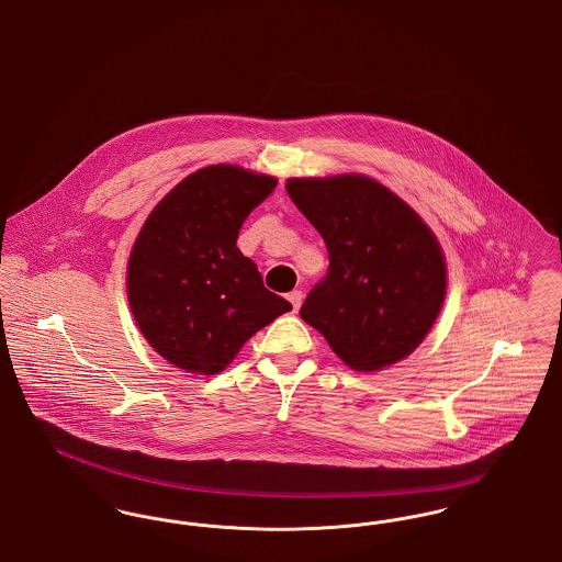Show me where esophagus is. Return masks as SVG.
<instances>
[{
    "instance_id": "esophagus-1",
    "label": "esophagus",
    "mask_w": 562,
    "mask_h": 562,
    "mask_svg": "<svg viewBox=\"0 0 562 562\" xmlns=\"http://www.w3.org/2000/svg\"><path fill=\"white\" fill-rule=\"evenodd\" d=\"M289 301L293 305V312H299V307L303 303V293L301 291H293V293L289 294Z\"/></svg>"
}]
</instances>
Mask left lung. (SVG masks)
<instances>
[{
	"instance_id": "1",
	"label": "left lung",
	"mask_w": 562,
	"mask_h": 562,
	"mask_svg": "<svg viewBox=\"0 0 562 562\" xmlns=\"http://www.w3.org/2000/svg\"><path fill=\"white\" fill-rule=\"evenodd\" d=\"M286 191L330 261L301 318L353 371H383L411 356L447 294L445 252L424 218L364 175L289 179Z\"/></svg>"
}]
</instances>
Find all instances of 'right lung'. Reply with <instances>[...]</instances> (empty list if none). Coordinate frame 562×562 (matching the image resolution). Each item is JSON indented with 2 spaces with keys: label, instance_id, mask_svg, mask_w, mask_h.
<instances>
[{
  "label": "right lung",
  "instance_id": "add662e5",
  "mask_svg": "<svg viewBox=\"0 0 562 562\" xmlns=\"http://www.w3.org/2000/svg\"><path fill=\"white\" fill-rule=\"evenodd\" d=\"M276 177L213 164L170 189L134 240L126 291L136 326L164 360L216 374L293 305L268 291L236 246L241 223Z\"/></svg>",
  "mask_w": 562,
  "mask_h": 562
}]
</instances>
